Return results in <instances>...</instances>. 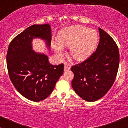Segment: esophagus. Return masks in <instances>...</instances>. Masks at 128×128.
Segmentation results:
<instances>
[{
    "mask_svg": "<svg viewBox=\"0 0 128 128\" xmlns=\"http://www.w3.org/2000/svg\"><path fill=\"white\" fill-rule=\"evenodd\" d=\"M71 68V65L68 62L64 63V71H68Z\"/></svg>",
    "mask_w": 128,
    "mask_h": 128,
    "instance_id": "obj_1",
    "label": "esophagus"
}]
</instances>
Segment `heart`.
<instances>
[{"instance_id": "b5f03b06", "label": "heart", "mask_w": 128, "mask_h": 128, "mask_svg": "<svg viewBox=\"0 0 128 128\" xmlns=\"http://www.w3.org/2000/svg\"><path fill=\"white\" fill-rule=\"evenodd\" d=\"M58 43L54 42L52 47L56 54L62 55L63 47H70V53L73 58L82 61L90 56L98 43L97 31L81 25L66 28L60 31Z\"/></svg>"}]
</instances>
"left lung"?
I'll list each match as a JSON object with an SVG mask.
<instances>
[{
    "label": "left lung",
    "instance_id": "left-lung-1",
    "mask_svg": "<svg viewBox=\"0 0 128 128\" xmlns=\"http://www.w3.org/2000/svg\"><path fill=\"white\" fill-rule=\"evenodd\" d=\"M96 50L86 60L72 67V88L80 97L94 102L104 97L114 83L120 64L118 46L113 38L98 28Z\"/></svg>",
    "mask_w": 128,
    "mask_h": 128
}]
</instances>
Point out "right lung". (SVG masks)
I'll return each mask as SVG.
<instances>
[{"label":"right lung","mask_w":128,"mask_h":128,"mask_svg":"<svg viewBox=\"0 0 128 128\" xmlns=\"http://www.w3.org/2000/svg\"><path fill=\"white\" fill-rule=\"evenodd\" d=\"M35 38L44 40L49 49L52 39L50 24L32 25L16 36L8 46L6 65L16 89L28 100L39 102L53 91L64 73V65H53L46 54L34 51L32 41Z\"/></svg>","instance_id":"obj_1"}]
</instances>
